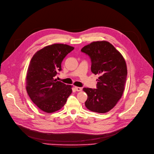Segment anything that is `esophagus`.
<instances>
[{
	"label": "esophagus",
	"instance_id": "1",
	"mask_svg": "<svg viewBox=\"0 0 154 154\" xmlns=\"http://www.w3.org/2000/svg\"><path fill=\"white\" fill-rule=\"evenodd\" d=\"M75 88L77 91H81L82 90V88L81 87H78V86H75Z\"/></svg>",
	"mask_w": 154,
	"mask_h": 154
}]
</instances>
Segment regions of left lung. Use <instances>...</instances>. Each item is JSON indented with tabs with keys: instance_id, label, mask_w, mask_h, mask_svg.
<instances>
[{
	"instance_id": "1",
	"label": "left lung",
	"mask_w": 154,
	"mask_h": 154,
	"mask_svg": "<svg viewBox=\"0 0 154 154\" xmlns=\"http://www.w3.org/2000/svg\"><path fill=\"white\" fill-rule=\"evenodd\" d=\"M81 51L91 58V72L100 76L97 89L83 88L88 95L85 106L93 112L106 113L118 103L125 88L127 76L125 59L105 41L93 42Z\"/></svg>"
}]
</instances>
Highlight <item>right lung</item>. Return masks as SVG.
<instances>
[{"instance_id": "obj_1", "label": "right lung", "mask_w": 154, "mask_h": 154, "mask_svg": "<svg viewBox=\"0 0 154 154\" xmlns=\"http://www.w3.org/2000/svg\"><path fill=\"white\" fill-rule=\"evenodd\" d=\"M74 48L54 44L37 51L29 65L26 90L33 103L42 111L53 113L60 109L72 93V86L57 81L61 63Z\"/></svg>"}]
</instances>
